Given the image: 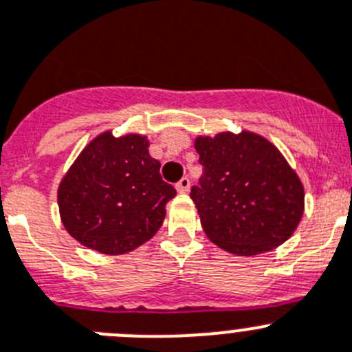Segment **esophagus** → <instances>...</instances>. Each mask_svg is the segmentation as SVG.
<instances>
[{
    "instance_id": "obj_1",
    "label": "esophagus",
    "mask_w": 352,
    "mask_h": 352,
    "mask_svg": "<svg viewBox=\"0 0 352 352\" xmlns=\"http://www.w3.org/2000/svg\"><path fill=\"white\" fill-rule=\"evenodd\" d=\"M175 188H177V191H179V192H188L189 188H191V180H189L188 177H182V179L177 182Z\"/></svg>"
}]
</instances>
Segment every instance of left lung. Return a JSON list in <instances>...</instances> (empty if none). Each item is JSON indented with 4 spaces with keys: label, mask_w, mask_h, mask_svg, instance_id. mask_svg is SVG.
I'll list each match as a JSON object with an SVG mask.
<instances>
[{
    "label": "left lung",
    "mask_w": 352,
    "mask_h": 352,
    "mask_svg": "<svg viewBox=\"0 0 352 352\" xmlns=\"http://www.w3.org/2000/svg\"><path fill=\"white\" fill-rule=\"evenodd\" d=\"M204 166L191 199L210 242L236 256L268 252L302 221L305 191L286 157L252 131L196 137Z\"/></svg>",
    "instance_id": "left-lung-1"
}]
</instances>
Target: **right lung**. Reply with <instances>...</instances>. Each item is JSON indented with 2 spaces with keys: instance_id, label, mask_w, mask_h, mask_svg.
<instances>
[{
  "instance_id": "add662e5",
  "label": "right lung",
  "mask_w": 352,
  "mask_h": 352,
  "mask_svg": "<svg viewBox=\"0 0 352 352\" xmlns=\"http://www.w3.org/2000/svg\"><path fill=\"white\" fill-rule=\"evenodd\" d=\"M144 135L100 133L63 177L58 205L63 226L101 254L135 251L156 235L164 207L177 195L160 175Z\"/></svg>"
}]
</instances>
